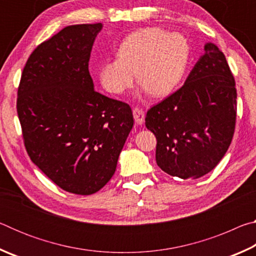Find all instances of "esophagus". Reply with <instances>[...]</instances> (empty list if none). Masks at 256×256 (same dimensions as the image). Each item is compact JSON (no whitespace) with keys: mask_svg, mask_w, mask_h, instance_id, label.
<instances>
[{"mask_svg":"<svg viewBox=\"0 0 256 256\" xmlns=\"http://www.w3.org/2000/svg\"><path fill=\"white\" fill-rule=\"evenodd\" d=\"M133 116L134 120H136V124H144V112L142 108L136 107L133 110Z\"/></svg>","mask_w":256,"mask_h":256,"instance_id":"obj_1","label":"esophagus"}]
</instances>
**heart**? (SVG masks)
I'll return each instance as SVG.
<instances>
[{"label":"heart","mask_w":256,"mask_h":256,"mask_svg":"<svg viewBox=\"0 0 256 256\" xmlns=\"http://www.w3.org/2000/svg\"><path fill=\"white\" fill-rule=\"evenodd\" d=\"M190 60V44L178 32L149 27L130 34L120 42L118 58L99 68V80L108 92L123 94L136 79L144 92L166 97L180 86Z\"/></svg>","instance_id":"1"}]
</instances>
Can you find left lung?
I'll return each instance as SVG.
<instances>
[{
    "mask_svg": "<svg viewBox=\"0 0 256 256\" xmlns=\"http://www.w3.org/2000/svg\"><path fill=\"white\" fill-rule=\"evenodd\" d=\"M236 99L226 58L208 42L183 86L146 112V126L157 138L158 166L182 180H196L214 170L232 144Z\"/></svg>",
    "mask_w": 256,
    "mask_h": 256,
    "instance_id": "left-lung-1",
    "label": "left lung"
}]
</instances>
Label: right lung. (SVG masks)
<instances>
[{
	"label": "right lung",
	"instance_id": "1",
	"mask_svg": "<svg viewBox=\"0 0 256 256\" xmlns=\"http://www.w3.org/2000/svg\"><path fill=\"white\" fill-rule=\"evenodd\" d=\"M102 24L68 26L38 45L21 74L16 112L32 162L60 188L98 192L116 170L132 110L94 89L89 60Z\"/></svg>",
	"mask_w": 256,
	"mask_h": 256
}]
</instances>
